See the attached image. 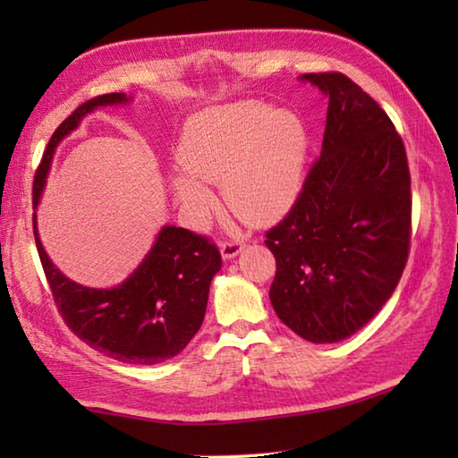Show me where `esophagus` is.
<instances>
[{
    "label": "esophagus",
    "instance_id": "obj_1",
    "mask_svg": "<svg viewBox=\"0 0 458 458\" xmlns=\"http://www.w3.org/2000/svg\"><path fill=\"white\" fill-rule=\"evenodd\" d=\"M244 248H246V244H244V242H240V240H224V242H220V251H222L224 259L236 258Z\"/></svg>",
    "mask_w": 458,
    "mask_h": 458
}]
</instances>
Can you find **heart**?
Here are the masks:
<instances>
[{
  "label": "heart",
  "mask_w": 458,
  "mask_h": 458,
  "mask_svg": "<svg viewBox=\"0 0 458 458\" xmlns=\"http://www.w3.org/2000/svg\"><path fill=\"white\" fill-rule=\"evenodd\" d=\"M173 187L200 224L214 207L208 184L222 182L228 208L248 224H269L293 207L303 184L307 131L295 114L259 102L204 110L187 122Z\"/></svg>",
  "instance_id": "b5f03b06"
}]
</instances>
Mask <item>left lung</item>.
<instances>
[{
  "label": "left lung",
  "instance_id": "left-lung-1",
  "mask_svg": "<svg viewBox=\"0 0 458 458\" xmlns=\"http://www.w3.org/2000/svg\"><path fill=\"white\" fill-rule=\"evenodd\" d=\"M328 96L320 157L285 218L266 232L276 258L269 299L309 343L362 328L410 256L411 177L402 135L379 104L340 72L301 76Z\"/></svg>",
  "mask_w": 458,
  "mask_h": 458
}]
</instances>
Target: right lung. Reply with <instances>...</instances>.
I'll use <instances>...</instances> for the list:
<instances>
[{
    "label": "right lung",
    "mask_w": 458,
    "mask_h": 458,
    "mask_svg": "<svg viewBox=\"0 0 458 458\" xmlns=\"http://www.w3.org/2000/svg\"><path fill=\"white\" fill-rule=\"evenodd\" d=\"M128 100L123 92L96 96L58 125L35 173L33 208L41 199L58 141L98 106ZM33 234L58 313L76 336L98 352L118 362L151 366L177 356L199 333L210 281L222 267L220 250L207 236L165 226L149 254L122 285L92 289L74 284L53 266L37 234V214Z\"/></svg>",
    "instance_id": "right-lung-1"
}]
</instances>
